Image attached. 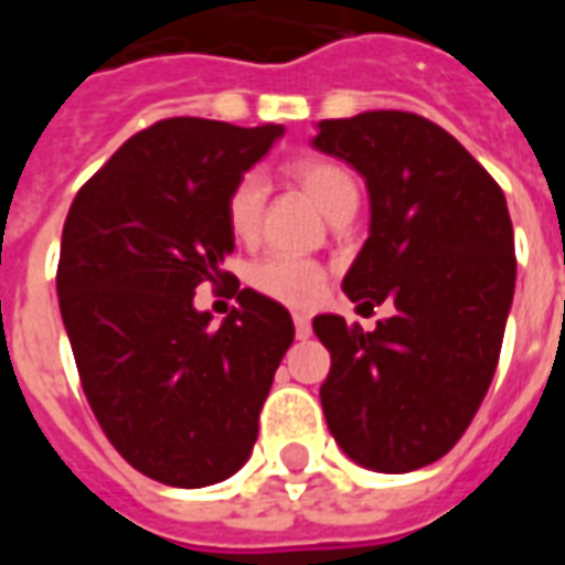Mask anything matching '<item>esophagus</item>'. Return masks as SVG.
Returning a JSON list of instances; mask_svg holds the SVG:
<instances>
[{
	"instance_id": "obj_1",
	"label": "esophagus",
	"mask_w": 565,
	"mask_h": 565,
	"mask_svg": "<svg viewBox=\"0 0 565 565\" xmlns=\"http://www.w3.org/2000/svg\"><path fill=\"white\" fill-rule=\"evenodd\" d=\"M294 327L296 339H308V335H311V318H308V315H294Z\"/></svg>"
}]
</instances>
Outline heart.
<instances>
[{"instance_id": "obj_1", "label": "heart", "mask_w": 565, "mask_h": 565, "mask_svg": "<svg viewBox=\"0 0 565 565\" xmlns=\"http://www.w3.org/2000/svg\"><path fill=\"white\" fill-rule=\"evenodd\" d=\"M287 172L302 184V190L315 199V205L323 214H330L335 205H342L344 199L356 196L354 174L332 157H320V153L296 157L287 166ZM263 205H266V186H263L257 174H242L230 186V193H226V226L238 242L257 238ZM250 284L257 287L259 294L271 296L278 302L306 308L315 306L320 294H323L327 271L320 269L318 263L294 257V254H269L250 269Z\"/></svg>"}]
</instances>
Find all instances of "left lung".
I'll return each mask as SVG.
<instances>
[{"label":"left lung","mask_w":565,"mask_h":565,"mask_svg":"<svg viewBox=\"0 0 565 565\" xmlns=\"http://www.w3.org/2000/svg\"><path fill=\"white\" fill-rule=\"evenodd\" d=\"M315 148L366 178L372 226L344 275L360 308L393 302L375 332L315 318L330 351L320 405L360 466L412 472L445 457L497 372L514 296L502 186L450 132L412 111L320 120Z\"/></svg>","instance_id":"left-lung-1"}]
</instances>
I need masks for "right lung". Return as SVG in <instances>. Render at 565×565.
<instances>
[{
  "instance_id": "right-lung-1",
  "label": "right lung",
  "mask_w": 565,
  "mask_h": 565,
  "mask_svg": "<svg viewBox=\"0 0 565 565\" xmlns=\"http://www.w3.org/2000/svg\"><path fill=\"white\" fill-rule=\"evenodd\" d=\"M281 127L169 117L124 141L63 223L56 294L81 387L117 454L169 487L242 469L259 408L294 342L290 311L221 269L235 238L226 193ZM231 281L221 328L192 308Z\"/></svg>"
}]
</instances>
